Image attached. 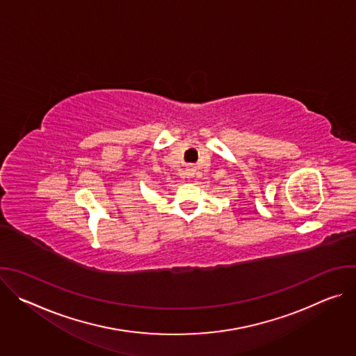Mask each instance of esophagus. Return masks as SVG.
I'll list each match as a JSON object with an SVG mask.
<instances>
[{"label":"esophagus","instance_id":"esophagus-1","mask_svg":"<svg viewBox=\"0 0 356 356\" xmlns=\"http://www.w3.org/2000/svg\"><path fill=\"white\" fill-rule=\"evenodd\" d=\"M194 173H195V168H194V166H188V168L186 169V175H187L188 177H193Z\"/></svg>","mask_w":356,"mask_h":356}]
</instances>
